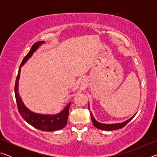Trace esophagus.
<instances>
[{
	"label": "esophagus",
	"instance_id": "obj_1",
	"mask_svg": "<svg viewBox=\"0 0 157 157\" xmlns=\"http://www.w3.org/2000/svg\"><path fill=\"white\" fill-rule=\"evenodd\" d=\"M80 82H81V83H82V84H83L84 82V79L83 78H81V79H80Z\"/></svg>",
	"mask_w": 157,
	"mask_h": 157
}]
</instances>
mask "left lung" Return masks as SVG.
<instances>
[{"label": "left lung", "instance_id": "obj_1", "mask_svg": "<svg viewBox=\"0 0 157 157\" xmlns=\"http://www.w3.org/2000/svg\"><path fill=\"white\" fill-rule=\"evenodd\" d=\"M89 110L90 111V109H89ZM90 114H91V120L93 122V124H94V125L98 129H102V130H105V131H111V130H116V129H119L122 128V127H123L126 125V124L129 123V122L132 120V119L134 118L135 116V115L133 116L132 118H130L128 120L123 122V123H115V124H104V123H99V122H98L96 120H95V118L93 116L92 113L90 111Z\"/></svg>", "mask_w": 157, "mask_h": 157}]
</instances>
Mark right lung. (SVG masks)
Segmentation results:
<instances>
[{
	"label": "right lung",
	"instance_id": "right-lung-1",
	"mask_svg": "<svg viewBox=\"0 0 157 157\" xmlns=\"http://www.w3.org/2000/svg\"><path fill=\"white\" fill-rule=\"evenodd\" d=\"M44 43V41H41L33 44V46H32L28 55L23 58L22 62L21 63L19 70H18L17 78L16 79L14 91L18 112L21 114V116H22V118L28 123L30 124V125L35 127L36 129L42 130V131L52 132L62 129L66 125L68 121V111L71 102H69L66 105V107L61 112L57 114H54V115L39 114L33 112V111H31L25 107V105L23 104L22 100H21L19 92H18V79H19L20 78L21 68L27 62L28 59H30L32 57L33 53Z\"/></svg>",
	"mask_w": 157,
	"mask_h": 157
}]
</instances>
